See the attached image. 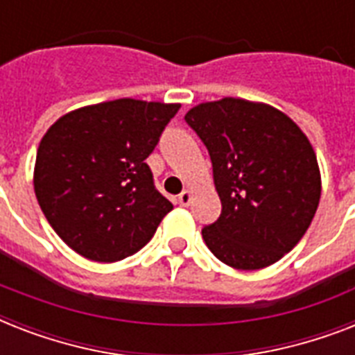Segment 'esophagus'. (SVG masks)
Segmentation results:
<instances>
[{"label": "esophagus", "mask_w": 355, "mask_h": 355, "mask_svg": "<svg viewBox=\"0 0 355 355\" xmlns=\"http://www.w3.org/2000/svg\"><path fill=\"white\" fill-rule=\"evenodd\" d=\"M177 200L180 206H188L189 202H191V191H189V189H184L182 193L177 197Z\"/></svg>", "instance_id": "obj_1"}]
</instances>
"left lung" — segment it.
I'll use <instances>...</instances> for the list:
<instances>
[{
  "label": "left lung",
  "mask_w": 355,
  "mask_h": 355,
  "mask_svg": "<svg viewBox=\"0 0 355 355\" xmlns=\"http://www.w3.org/2000/svg\"><path fill=\"white\" fill-rule=\"evenodd\" d=\"M210 153L221 216L202 228L214 256L256 270L282 259L311 225L320 169L308 136L278 108L223 97L186 116Z\"/></svg>",
  "instance_id": "left-lung-1"
}]
</instances>
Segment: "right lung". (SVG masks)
I'll use <instances>...</instances> for the list:
<instances>
[{"label": "right lung", "mask_w": 355, "mask_h": 355, "mask_svg": "<svg viewBox=\"0 0 355 355\" xmlns=\"http://www.w3.org/2000/svg\"><path fill=\"white\" fill-rule=\"evenodd\" d=\"M178 103L116 99L64 114L44 134L35 193L69 248L101 263L145 247L173 205L155 188L145 158Z\"/></svg>", "instance_id": "obj_1"}]
</instances>
